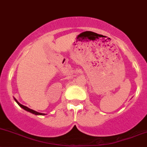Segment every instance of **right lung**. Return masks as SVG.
<instances>
[{"mask_svg": "<svg viewBox=\"0 0 147 147\" xmlns=\"http://www.w3.org/2000/svg\"><path fill=\"white\" fill-rule=\"evenodd\" d=\"M15 100L16 101V102H17V103L18 104V105H20V106L21 107H22V108H23L24 110H26V111H28V112H30V113H32V114H34V115H45V114H43V113H38V112H36V111H34V110H32V109H30V108H29V107H26V106H25V105H22V104H20V103L19 102H18V101L16 99V98H15Z\"/></svg>", "mask_w": 147, "mask_h": 147, "instance_id": "obj_1", "label": "right lung"}]
</instances>
